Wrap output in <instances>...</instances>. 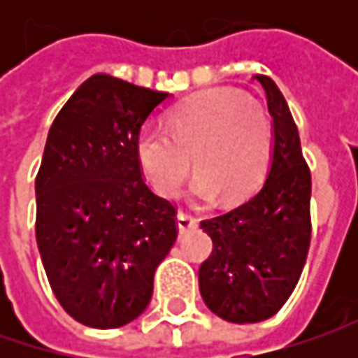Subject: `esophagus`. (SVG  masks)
Masks as SVG:
<instances>
[{"label": "esophagus", "mask_w": 358, "mask_h": 358, "mask_svg": "<svg viewBox=\"0 0 358 358\" xmlns=\"http://www.w3.org/2000/svg\"><path fill=\"white\" fill-rule=\"evenodd\" d=\"M177 225L181 231H189V229H195L197 227V217L191 213H187V211H179L177 213Z\"/></svg>", "instance_id": "34e87169"}]
</instances>
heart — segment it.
Masks as SVG:
<instances>
[{"label": "heart", "mask_w": 358, "mask_h": 358, "mask_svg": "<svg viewBox=\"0 0 358 358\" xmlns=\"http://www.w3.org/2000/svg\"><path fill=\"white\" fill-rule=\"evenodd\" d=\"M135 155L161 197L179 193L193 159V195L233 203L263 183L273 155V123L261 105L239 91H203L175 105L165 127L143 125Z\"/></svg>", "instance_id": "b5f03b06"}]
</instances>
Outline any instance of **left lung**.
<instances>
[{
  "mask_svg": "<svg viewBox=\"0 0 358 358\" xmlns=\"http://www.w3.org/2000/svg\"><path fill=\"white\" fill-rule=\"evenodd\" d=\"M257 81L275 127L267 181L243 205L201 221L213 239L199 268L201 296L231 323H259L279 313L295 291L310 245V171L299 129L273 79L257 76Z\"/></svg>",
  "mask_w": 358,
  "mask_h": 358,
  "instance_id": "1",
  "label": "left lung"
}]
</instances>
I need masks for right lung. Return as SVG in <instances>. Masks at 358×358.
Here are the masks:
<instances>
[{
	"instance_id": "obj_1",
	"label": "right lung",
	"mask_w": 358,
	"mask_h": 358,
	"mask_svg": "<svg viewBox=\"0 0 358 358\" xmlns=\"http://www.w3.org/2000/svg\"><path fill=\"white\" fill-rule=\"evenodd\" d=\"M169 93L90 77L49 129L35 177V237L49 285L76 321L117 329L153 295L177 239V205L147 185L137 133Z\"/></svg>"
}]
</instances>
